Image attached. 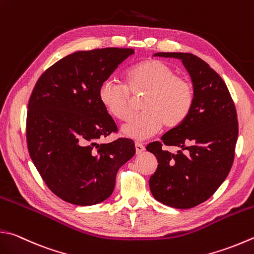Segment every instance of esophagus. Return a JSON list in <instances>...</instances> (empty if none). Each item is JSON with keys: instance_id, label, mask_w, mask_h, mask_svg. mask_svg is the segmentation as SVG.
I'll list each match as a JSON object with an SVG mask.
<instances>
[{"instance_id": "obj_1", "label": "esophagus", "mask_w": 254, "mask_h": 254, "mask_svg": "<svg viewBox=\"0 0 254 254\" xmlns=\"http://www.w3.org/2000/svg\"><path fill=\"white\" fill-rule=\"evenodd\" d=\"M135 147H136V154L137 155H140L141 152L145 150V146H143V143L141 142H135Z\"/></svg>"}]
</instances>
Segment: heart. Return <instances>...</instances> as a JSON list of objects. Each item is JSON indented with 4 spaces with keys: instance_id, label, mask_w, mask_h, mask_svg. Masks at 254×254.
Instances as JSON below:
<instances>
[{
    "instance_id": "heart-1",
    "label": "heart",
    "mask_w": 254,
    "mask_h": 254,
    "mask_svg": "<svg viewBox=\"0 0 254 254\" xmlns=\"http://www.w3.org/2000/svg\"><path fill=\"white\" fill-rule=\"evenodd\" d=\"M146 93L142 112L123 126V131L133 139L154 136L164 125L179 126L193 106L194 90L188 79L177 76L176 70L164 62H141L126 73V84L108 78L100 84L99 99L113 117L127 121L133 109L132 95Z\"/></svg>"
}]
</instances>
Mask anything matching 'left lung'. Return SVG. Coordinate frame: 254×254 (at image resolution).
Here are the masks:
<instances>
[{"label":"left lung","instance_id":"obj_1","mask_svg":"<svg viewBox=\"0 0 254 254\" xmlns=\"http://www.w3.org/2000/svg\"><path fill=\"white\" fill-rule=\"evenodd\" d=\"M183 62L192 79L194 102L191 112L146 149L158 164L149 187L158 201L177 209H189L216 192L234 160L239 133L236 106L226 83L204 61L189 53H156ZM164 145L181 148L177 154Z\"/></svg>","mask_w":254,"mask_h":254}]
</instances>
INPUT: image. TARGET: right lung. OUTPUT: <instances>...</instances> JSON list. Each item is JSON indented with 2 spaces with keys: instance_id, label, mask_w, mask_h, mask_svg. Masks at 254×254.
<instances>
[{
  "instance_id": "1",
  "label": "right lung",
  "mask_w": 254,
  "mask_h": 254,
  "mask_svg": "<svg viewBox=\"0 0 254 254\" xmlns=\"http://www.w3.org/2000/svg\"><path fill=\"white\" fill-rule=\"evenodd\" d=\"M132 49L106 47L65 56L47 68L28 100L26 141L30 156L53 193L77 205L111 197L118 169L135 155V143L98 140L117 126L99 99L105 79Z\"/></svg>"
}]
</instances>
